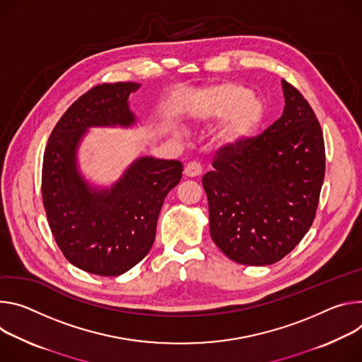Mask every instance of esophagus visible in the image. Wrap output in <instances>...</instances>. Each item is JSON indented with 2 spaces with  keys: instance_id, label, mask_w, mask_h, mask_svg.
I'll return each instance as SVG.
<instances>
[{
  "instance_id": "esophagus-1",
  "label": "esophagus",
  "mask_w": 362,
  "mask_h": 362,
  "mask_svg": "<svg viewBox=\"0 0 362 362\" xmlns=\"http://www.w3.org/2000/svg\"><path fill=\"white\" fill-rule=\"evenodd\" d=\"M203 173V168L202 165H199L198 163H195V160H191V163H188L184 168V175L185 177H189V178H195V177H199Z\"/></svg>"
}]
</instances>
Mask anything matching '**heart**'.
Listing matches in <instances>:
<instances>
[{
  "label": "heart",
  "instance_id": "heart-1",
  "mask_svg": "<svg viewBox=\"0 0 362 362\" xmlns=\"http://www.w3.org/2000/svg\"><path fill=\"white\" fill-rule=\"evenodd\" d=\"M206 116L220 117L227 113L216 141L224 148L243 145L257 129L263 117V105L247 89L226 83L213 86L199 96Z\"/></svg>",
  "mask_w": 362,
  "mask_h": 362
}]
</instances>
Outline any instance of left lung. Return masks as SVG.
<instances>
[{
  "instance_id": "8db88e82",
  "label": "left lung",
  "mask_w": 362,
  "mask_h": 362,
  "mask_svg": "<svg viewBox=\"0 0 362 362\" xmlns=\"http://www.w3.org/2000/svg\"><path fill=\"white\" fill-rule=\"evenodd\" d=\"M282 116L237 148H218L203 177L213 242L231 260H282L310 228L325 177V144L303 95L284 78Z\"/></svg>"
}]
</instances>
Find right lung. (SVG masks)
Listing matches in <instances>:
<instances>
[{"label": "right lung", "mask_w": 362, "mask_h": 362, "mask_svg": "<svg viewBox=\"0 0 362 362\" xmlns=\"http://www.w3.org/2000/svg\"><path fill=\"white\" fill-rule=\"evenodd\" d=\"M139 83L98 85L59 119L43 158L42 195L47 221L64 257L99 276H119L151 250L167 194L182 177L180 160L145 156L110 191H93L76 170V148L89 127H129L128 98Z\"/></svg>", "instance_id": "add662e5"}]
</instances>
